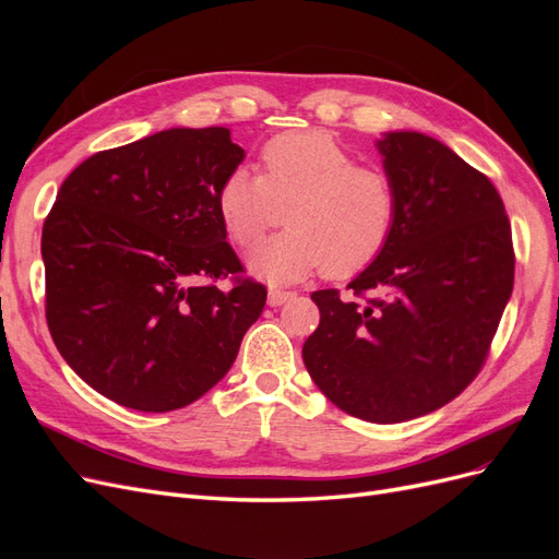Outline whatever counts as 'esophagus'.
Here are the masks:
<instances>
[{
  "label": "esophagus",
  "instance_id": "esophagus-1",
  "mask_svg": "<svg viewBox=\"0 0 559 559\" xmlns=\"http://www.w3.org/2000/svg\"><path fill=\"white\" fill-rule=\"evenodd\" d=\"M296 294L294 292H284V289H277V286H275V289H270L267 292V302H270V306H282V302H286V300H292Z\"/></svg>",
  "mask_w": 559,
  "mask_h": 559
}]
</instances>
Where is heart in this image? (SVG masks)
Instances as JSON below:
<instances>
[{"mask_svg":"<svg viewBox=\"0 0 559 559\" xmlns=\"http://www.w3.org/2000/svg\"><path fill=\"white\" fill-rule=\"evenodd\" d=\"M263 173L235 167L216 195L230 240L251 249L267 240L249 265L273 284H292L324 270L345 280L373 265L399 218L396 181L326 130L275 134L261 148Z\"/></svg>","mask_w":559,"mask_h":559,"instance_id":"1","label":"heart"}]
</instances>
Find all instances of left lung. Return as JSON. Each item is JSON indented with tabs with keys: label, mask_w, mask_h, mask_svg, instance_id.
Returning a JSON list of instances; mask_svg holds the SVG:
<instances>
[{
	"label": "left lung",
	"mask_w": 559,
	"mask_h": 559,
	"mask_svg": "<svg viewBox=\"0 0 559 559\" xmlns=\"http://www.w3.org/2000/svg\"><path fill=\"white\" fill-rule=\"evenodd\" d=\"M399 189L382 257L337 289L314 292L319 326L302 361L347 415L394 425L443 408L480 373L513 292L511 222L495 183L443 142H378Z\"/></svg>",
	"instance_id": "8db88e82"
}]
</instances>
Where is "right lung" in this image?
Wrapping results in <instances>:
<instances>
[{"label": "right lung", "mask_w": 559, "mask_h": 559, "mask_svg": "<svg viewBox=\"0 0 559 559\" xmlns=\"http://www.w3.org/2000/svg\"><path fill=\"white\" fill-rule=\"evenodd\" d=\"M245 158L228 128H173L83 160L41 230L46 321L95 392L142 413L222 380L265 286L245 277L216 195ZM230 276L222 293L213 284Z\"/></svg>", "instance_id": "obj_1"}]
</instances>
